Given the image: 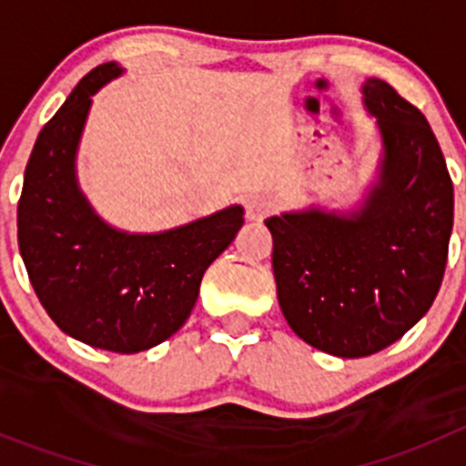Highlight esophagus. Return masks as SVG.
Returning <instances> with one entry per match:
<instances>
[{
	"label": "esophagus",
	"mask_w": 466,
	"mask_h": 466,
	"mask_svg": "<svg viewBox=\"0 0 466 466\" xmlns=\"http://www.w3.org/2000/svg\"><path fill=\"white\" fill-rule=\"evenodd\" d=\"M246 209H248V218L261 220L263 216H268L272 209H275V198H272L270 194H255L248 198Z\"/></svg>",
	"instance_id": "esophagus-1"
}]
</instances>
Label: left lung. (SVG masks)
I'll list each match as a JSON object with an SVG mask.
<instances>
[{"label": "left lung", "instance_id": "left-lung-1", "mask_svg": "<svg viewBox=\"0 0 466 466\" xmlns=\"http://www.w3.org/2000/svg\"><path fill=\"white\" fill-rule=\"evenodd\" d=\"M360 94L380 142L363 198L266 218L286 322L338 359L377 354L429 313L453 229V182L426 116L380 78Z\"/></svg>", "mask_w": 466, "mask_h": 466}]
</instances>
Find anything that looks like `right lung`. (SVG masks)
Here are the masks:
<instances>
[{
    "label": "right lung",
    "instance_id": "obj_1",
    "mask_svg": "<svg viewBox=\"0 0 466 466\" xmlns=\"http://www.w3.org/2000/svg\"><path fill=\"white\" fill-rule=\"evenodd\" d=\"M126 69H92L40 130L17 205V243L37 299L67 336L137 354L191 316L207 268L234 241L243 207L229 205L162 232L107 223L76 171L94 94Z\"/></svg>",
    "mask_w": 466,
    "mask_h": 466
}]
</instances>
